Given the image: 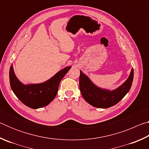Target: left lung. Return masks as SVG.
Masks as SVG:
<instances>
[{"label": "left lung", "instance_id": "obj_1", "mask_svg": "<svg viewBox=\"0 0 149 149\" xmlns=\"http://www.w3.org/2000/svg\"><path fill=\"white\" fill-rule=\"evenodd\" d=\"M133 79V69L123 84L114 91L100 89L91 81L89 77L80 71L79 89L82 97L93 107L107 108L116 104L129 91Z\"/></svg>", "mask_w": 149, "mask_h": 149}]
</instances>
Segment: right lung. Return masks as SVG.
<instances>
[{
  "label": "right lung",
  "instance_id": "right-lung-1",
  "mask_svg": "<svg viewBox=\"0 0 149 149\" xmlns=\"http://www.w3.org/2000/svg\"><path fill=\"white\" fill-rule=\"evenodd\" d=\"M71 68H65L47 81L39 84L24 85L17 79L13 67L10 68V84L12 91L20 101L33 109L45 107L53 100L57 94L60 81Z\"/></svg>",
  "mask_w": 149,
  "mask_h": 149
}]
</instances>
